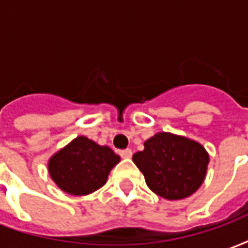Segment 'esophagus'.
Masks as SVG:
<instances>
[{
    "instance_id": "obj_1",
    "label": "esophagus",
    "mask_w": 248,
    "mask_h": 248,
    "mask_svg": "<svg viewBox=\"0 0 248 248\" xmlns=\"http://www.w3.org/2000/svg\"><path fill=\"white\" fill-rule=\"evenodd\" d=\"M119 155L122 156V158H131V155H133V151L130 150V149H124V150L119 151Z\"/></svg>"
}]
</instances>
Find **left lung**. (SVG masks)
Instances as JSON below:
<instances>
[{
	"label": "left lung",
	"instance_id": "obj_1",
	"mask_svg": "<svg viewBox=\"0 0 248 248\" xmlns=\"http://www.w3.org/2000/svg\"><path fill=\"white\" fill-rule=\"evenodd\" d=\"M156 195L178 201L191 195L206 177L208 154L202 145L185 137L158 133L145 142V150L133 155Z\"/></svg>",
	"mask_w": 248,
	"mask_h": 248
}]
</instances>
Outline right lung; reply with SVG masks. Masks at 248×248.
Listing matches in <instances>:
<instances>
[{
    "instance_id": "1",
    "label": "right lung",
    "mask_w": 248,
    "mask_h": 248,
    "mask_svg": "<svg viewBox=\"0 0 248 248\" xmlns=\"http://www.w3.org/2000/svg\"><path fill=\"white\" fill-rule=\"evenodd\" d=\"M119 159L108 146H99L86 137H77L51 156L49 172L62 191L86 195L106 183L108 172Z\"/></svg>"
}]
</instances>
